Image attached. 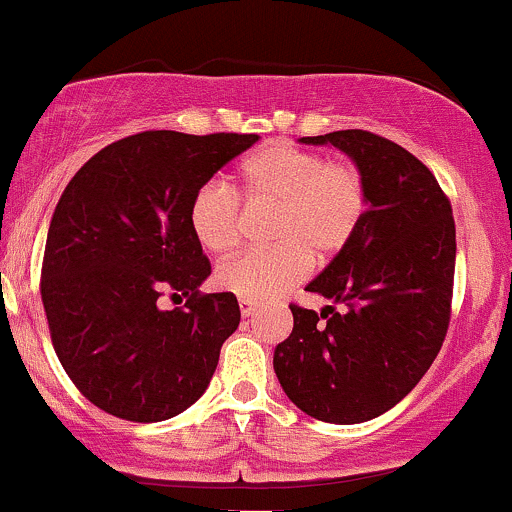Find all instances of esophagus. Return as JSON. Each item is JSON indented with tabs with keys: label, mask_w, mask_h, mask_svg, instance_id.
Here are the masks:
<instances>
[{
	"label": "esophagus",
	"mask_w": 512,
	"mask_h": 512,
	"mask_svg": "<svg viewBox=\"0 0 512 512\" xmlns=\"http://www.w3.org/2000/svg\"><path fill=\"white\" fill-rule=\"evenodd\" d=\"M238 305H240V315H243V317H250L252 313H255V308H257V305L252 303V301H248V298H240Z\"/></svg>",
	"instance_id": "obj_1"
}]
</instances>
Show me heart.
Here are the masks:
<instances>
[{"instance_id": "heart-1", "label": "heart", "mask_w": 512, "mask_h": 512, "mask_svg": "<svg viewBox=\"0 0 512 512\" xmlns=\"http://www.w3.org/2000/svg\"><path fill=\"white\" fill-rule=\"evenodd\" d=\"M250 207H276L274 248L245 250L219 267L221 289L248 301H269L303 281L310 252L330 257L354 238L366 214V180L351 163L274 142L240 166ZM192 233L211 252L236 248L243 236V202L219 178L199 185L190 202Z\"/></svg>"}]
</instances>
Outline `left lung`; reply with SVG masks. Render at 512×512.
Here are the masks:
<instances>
[{"label": "left lung", "instance_id": "8db88e82", "mask_svg": "<svg viewBox=\"0 0 512 512\" xmlns=\"http://www.w3.org/2000/svg\"><path fill=\"white\" fill-rule=\"evenodd\" d=\"M301 142L344 151L366 180L368 202L354 238L305 286L346 310L291 305L293 330L274 349V370L308 416L361 424L402 402L443 346L455 221L431 170L390 139L342 129Z\"/></svg>", "mask_w": 512, "mask_h": 512}]
</instances>
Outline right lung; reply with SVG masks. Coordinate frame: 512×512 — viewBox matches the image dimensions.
I'll return each mask as SVG.
<instances>
[{
    "instance_id": "add662e5",
    "label": "right lung",
    "mask_w": 512,
    "mask_h": 512,
    "mask_svg": "<svg viewBox=\"0 0 512 512\" xmlns=\"http://www.w3.org/2000/svg\"><path fill=\"white\" fill-rule=\"evenodd\" d=\"M257 139L151 129L105 146L64 187L40 296L62 368L98 409L154 424L209 387L240 308L233 293L199 291L211 264L190 202ZM163 292L185 295L186 308L158 309Z\"/></svg>"
}]
</instances>
